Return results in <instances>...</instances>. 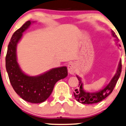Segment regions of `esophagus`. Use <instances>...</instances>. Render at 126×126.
<instances>
[{
    "instance_id": "obj_1",
    "label": "esophagus",
    "mask_w": 126,
    "mask_h": 126,
    "mask_svg": "<svg viewBox=\"0 0 126 126\" xmlns=\"http://www.w3.org/2000/svg\"><path fill=\"white\" fill-rule=\"evenodd\" d=\"M68 72L69 73V74H74L76 73V64L74 63L73 62H71L69 64H68Z\"/></svg>"
}]
</instances>
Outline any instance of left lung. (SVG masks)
Masks as SVG:
<instances>
[{
	"label": "left lung",
	"mask_w": 126,
	"mask_h": 126,
	"mask_svg": "<svg viewBox=\"0 0 126 126\" xmlns=\"http://www.w3.org/2000/svg\"><path fill=\"white\" fill-rule=\"evenodd\" d=\"M111 33L113 37L116 38L117 41H118V38L116 35L115 32L111 31ZM122 64L121 60L119 61V65H118V69H117L116 73L114 74L113 78H112L109 84L103 88L102 90H99L96 92H86L83 89V84L82 82L81 78L78 76H76L79 80V88L76 89L75 92H74V95L76 100L78 102L82 103V104H93V103H97L101 102L105 98H107L110 94L113 92L117 81L118 80L119 76H120L122 70Z\"/></svg>",
	"instance_id": "obj_1"
}]
</instances>
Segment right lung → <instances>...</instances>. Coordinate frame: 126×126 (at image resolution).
Listing matches in <instances>:
<instances>
[{
  "instance_id": "add662e5",
  "label": "right lung",
  "mask_w": 126,
  "mask_h": 126,
  "mask_svg": "<svg viewBox=\"0 0 126 126\" xmlns=\"http://www.w3.org/2000/svg\"><path fill=\"white\" fill-rule=\"evenodd\" d=\"M32 23L34 21H28L13 34L8 46L5 66L10 82L18 95L28 102L40 103L49 97L56 82L68 76V69L66 66L53 68L36 76H30L22 71L17 62L16 46Z\"/></svg>"
}]
</instances>
